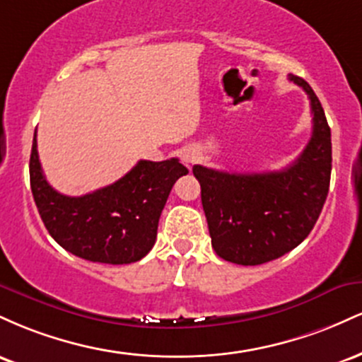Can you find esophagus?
I'll list each match as a JSON object with an SVG mask.
<instances>
[{"label": "esophagus", "mask_w": 362, "mask_h": 362, "mask_svg": "<svg viewBox=\"0 0 362 362\" xmlns=\"http://www.w3.org/2000/svg\"><path fill=\"white\" fill-rule=\"evenodd\" d=\"M194 160H195V151H194V149H185V151L182 153V161H184L185 165L194 163Z\"/></svg>", "instance_id": "34e87169"}]
</instances>
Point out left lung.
Instances as JSON below:
<instances>
[{
    "label": "left lung",
    "mask_w": 362,
    "mask_h": 362,
    "mask_svg": "<svg viewBox=\"0 0 362 362\" xmlns=\"http://www.w3.org/2000/svg\"><path fill=\"white\" fill-rule=\"evenodd\" d=\"M310 98L313 132L289 167L230 173L194 165L214 252L238 265H260L296 248L317 223L330 187L332 139L311 86L289 74Z\"/></svg>",
    "instance_id": "8db88e82"
}]
</instances>
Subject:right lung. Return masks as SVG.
<instances>
[{
	"mask_svg": "<svg viewBox=\"0 0 362 362\" xmlns=\"http://www.w3.org/2000/svg\"><path fill=\"white\" fill-rule=\"evenodd\" d=\"M187 173L189 170L177 158L139 160L112 185L69 197L45 180L37 132L32 143L30 187L49 235L73 255L100 264H131L148 255L170 190Z\"/></svg>",
	"mask_w": 362,
	"mask_h": 362,
	"instance_id": "obj_1",
	"label": "right lung"
}]
</instances>
